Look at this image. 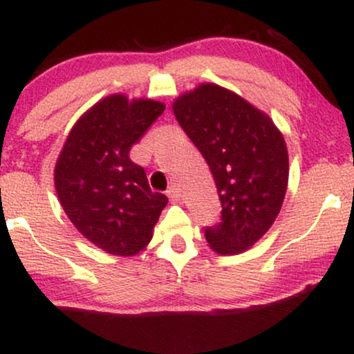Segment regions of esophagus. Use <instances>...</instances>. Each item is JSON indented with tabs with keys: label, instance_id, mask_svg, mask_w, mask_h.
Listing matches in <instances>:
<instances>
[{
	"label": "esophagus",
	"instance_id": "obj_1",
	"mask_svg": "<svg viewBox=\"0 0 354 354\" xmlns=\"http://www.w3.org/2000/svg\"><path fill=\"white\" fill-rule=\"evenodd\" d=\"M180 196H181V194H180V189H178L176 186H171V188L168 189V198H169V200H171L173 203H178V201H180Z\"/></svg>",
	"mask_w": 354,
	"mask_h": 354
}]
</instances>
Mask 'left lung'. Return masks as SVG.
<instances>
[{
	"mask_svg": "<svg viewBox=\"0 0 354 354\" xmlns=\"http://www.w3.org/2000/svg\"><path fill=\"white\" fill-rule=\"evenodd\" d=\"M173 111L208 163L221 201V223L205 230L206 241L218 254L243 253L283 206L290 163L281 131L266 113L214 83L183 93Z\"/></svg>",
	"mask_w": 354,
	"mask_h": 354,
	"instance_id": "1",
	"label": "left lung"
}]
</instances>
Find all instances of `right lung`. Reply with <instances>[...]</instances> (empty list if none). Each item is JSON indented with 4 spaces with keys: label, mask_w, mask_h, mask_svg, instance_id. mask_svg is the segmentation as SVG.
Here are the masks:
<instances>
[{
    "label": "right lung",
    "mask_w": 354,
    "mask_h": 354,
    "mask_svg": "<svg viewBox=\"0 0 354 354\" xmlns=\"http://www.w3.org/2000/svg\"><path fill=\"white\" fill-rule=\"evenodd\" d=\"M163 111L160 101L109 95L81 115L56 161L55 186L64 213L109 254L143 251L168 203L129 160L131 146Z\"/></svg>",
    "instance_id": "1"
}]
</instances>
